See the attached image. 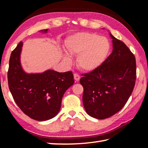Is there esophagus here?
I'll return each mask as SVG.
<instances>
[{
	"mask_svg": "<svg viewBox=\"0 0 148 148\" xmlns=\"http://www.w3.org/2000/svg\"><path fill=\"white\" fill-rule=\"evenodd\" d=\"M74 78L76 82H78L80 79V76L77 74H74Z\"/></svg>",
	"mask_w": 148,
	"mask_h": 148,
	"instance_id": "34e87169",
	"label": "esophagus"
}]
</instances>
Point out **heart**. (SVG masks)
Segmentation results:
<instances>
[{"label":"heart","mask_w":148,"mask_h":148,"mask_svg":"<svg viewBox=\"0 0 148 148\" xmlns=\"http://www.w3.org/2000/svg\"><path fill=\"white\" fill-rule=\"evenodd\" d=\"M66 51L63 61L67 65L72 62L71 55H77L78 67L84 71L98 68L105 60L110 49V42L106 37L96 34L79 32L69 36L65 40Z\"/></svg>","instance_id":"heart-1"}]
</instances>
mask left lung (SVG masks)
Here are the masks:
<instances>
[{
	"label": "left lung",
	"instance_id": "8db88e82",
	"mask_svg": "<svg viewBox=\"0 0 148 148\" xmlns=\"http://www.w3.org/2000/svg\"><path fill=\"white\" fill-rule=\"evenodd\" d=\"M109 32L112 43L111 54L98 68L80 79L85 111L99 119L111 117L123 108L136 79L134 55L124 42Z\"/></svg>",
	"mask_w": 148,
	"mask_h": 148
}]
</instances>
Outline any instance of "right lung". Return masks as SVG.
<instances>
[{"mask_svg":"<svg viewBox=\"0 0 148 148\" xmlns=\"http://www.w3.org/2000/svg\"><path fill=\"white\" fill-rule=\"evenodd\" d=\"M49 29L40 30L48 33ZM23 42L12 51L8 72L10 92L17 106L25 114L37 121H46L57 115L65 92L74 83L71 71L58 72L48 69L28 73L21 64Z\"/></svg>","mask_w":148,"mask_h":148,"instance_id":"1","label":"right lung"}]
</instances>
